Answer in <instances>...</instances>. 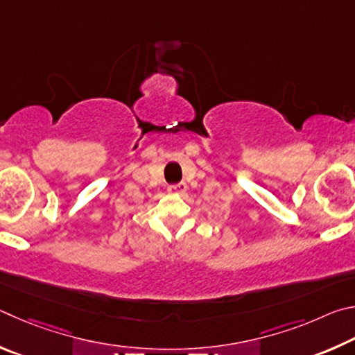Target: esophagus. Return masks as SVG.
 Segmentation results:
<instances>
[{"label":"esophagus","mask_w":355,"mask_h":355,"mask_svg":"<svg viewBox=\"0 0 355 355\" xmlns=\"http://www.w3.org/2000/svg\"><path fill=\"white\" fill-rule=\"evenodd\" d=\"M168 191L173 195H184L185 191H187V184H176V185H171V187H168Z\"/></svg>","instance_id":"1"}]
</instances>
